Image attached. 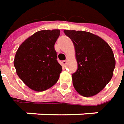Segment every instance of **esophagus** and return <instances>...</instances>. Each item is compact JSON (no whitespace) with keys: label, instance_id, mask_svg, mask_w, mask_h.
I'll return each mask as SVG.
<instances>
[{"label":"esophagus","instance_id":"esophagus-1","mask_svg":"<svg viewBox=\"0 0 124 124\" xmlns=\"http://www.w3.org/2000/svg\"><path fill=\"white\" fill-rule=\"evenodd\" d=\"M67 62H68V61H67V60H65V61H61V63H62L63 65H65V64L67 63Z\"/></svg>","mask_w":124,"mask_h":124}]
</instances>
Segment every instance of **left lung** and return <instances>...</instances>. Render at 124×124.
<instances>
[{
  "mask_svg": "<svg viewBox=\"0 0 124 124\" xmlns=\"http://www.w3.org/2000/svg\"><path fill=\"white\" fill-rule=\"evenodd\" d=\"M75 49L78 70L72 75L75 90L84 97L95 96L111 80L115 68L113 52L101 38L89 32L64 30Z\"/></svg>",
  "mask_w": 124,
  "mask_h": 124,
  "instance_id": "8db88e82",
  "label": "left lung"
}]
</instances>
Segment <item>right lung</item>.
<instances>
[{"mask_svg": "<svg viewBox=\"0 0 124 124\" xmlns=\"http://www.w3.org/2000/svg\"><path fill=\"white\" fill-rule=\"evenodd\" d=\"M59 29L40 31L18 48L14 60L17 75L30 89L43 91L57 82L62 67L54 49Z\"/></svg>", "mask_w": 124, "mask_h": 124, "instance_id": "1", "label": "right lung"}]
</instances>
